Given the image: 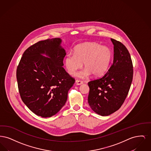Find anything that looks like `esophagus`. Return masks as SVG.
<instances>
[{
  "mask_svg": "<svg viewBox=\"0 0 151 151\" xmlns=\"http://www.w3.org/2000/svg\"><path fill=\"white\" fill-rule=\"evenodd\" d=\"M75 83H76V84L78 85V86H80V85H81V84H83V81H80V80H76L75 81Z\"/></svg>",
  "mask_w": 151,
  "mask_h": 151,
  "instance_id": "obj_1",
  "label": "esophagus"
}]
</instances>
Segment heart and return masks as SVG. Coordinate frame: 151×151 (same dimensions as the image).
I'll list each match as a JSON object with an SVG mask.
<instances>
[{"label":"heart","instance_id":"b5f03b06","mask_svg":"<svg viewBox=\"0 0 151 151\" xmlns=\"http://www.w3.org/2000/svg\"><path fill=\"white\" fill-rule=\"evenodd\" d=\"M112 58L110 49L100 44L86 42L80 43L74 49V54L65 58V67L70 74H74L80 69L83 63L86 67L76 74L80 79H86L93 74L94 77L102 76L108 70Z\"/></svg>","mask_w":151,"mask_h":151}]
</instances>
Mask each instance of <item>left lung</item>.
Here are the masks:
<instances>
[{
    "label": "left lung",
    "mask_w": 151,
    "mask_h": 151,
    "mask_svg": "<svg viewBox=\"0 0 151 151\" xmlns=\"http://www.w3.org/2000/svg\"><path fill=\"white\" fill-rule=\"evenodd\" d=\"M114 45L113 62L100 79L88 83L89 105L99 115L108 116L121 107L133 77V66L129 52L121 42L111 38Z\"/></svg>",
    "instance_id": "8db88e82"
}]
</instances>
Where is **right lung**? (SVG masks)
<instances>
[{"label": "right lung", "instance_id": "obj_1", "mask_svg": "<svg viewBox=\"0 0 151 151\" xmlns=\"http://www.w3.org/2000/svg\"><path fill=\"white\" fill-rule=\"evenodd\" d=\"M61 43L60 38H55L33 45L25 51L17 68L22 101L43 118L56 114L63 108L75 83L63 67L66 52Z\"/></svg>", "mask_w": 151, "mask_h": 151}]
</instances>
